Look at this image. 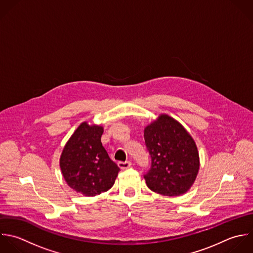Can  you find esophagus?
I'll return each instance as SVG.
<instances>
[{
	"label": "esophagus",
	"instance_id": "1",
	"mask_svg": "<svg viewBox=\"0 0 253 253\" xmlns=\"http://www.w3.org/2000/svg\"><path fill=\"white\" fill-rule=\"evenodd\" d=\"M131 162H119L118 163V167L121 169H126L128 168L131 167Z\"/></svg>",
	"mask_w": 253,
	"mask_h": 253
}]
</instances>
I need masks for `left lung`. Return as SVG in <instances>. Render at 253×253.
<instances>
[{"label":"left lung","mask_w":253,"mask_h":253,"mask_svg":"<svg viewBox=\"0 0 253 253\" xmlns=\"http://www.w3.org/2000/svg\"><path fill=\"white\" fill-rule=\"evenodd\" d=\"M151 168L144 174L148 187L162 195L178 196L194 182L199 169L195 142L173 118L161 115L144 132Z\"/></svg>","instance_id":"8db88e82"}]
</instances>
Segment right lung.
<instances>
[{"instance_id": "1", "label": "right lung", "mask_w": 253, "mask_h": 253, "mask_svg": "<svg viewBox=\"0 0 253 253\" xmlns=\"http://www.w3.org/2000/svg\"><path fill=\"white\" fill-rule=\"evenodd\" d=\"M103 129L82 123L65 146L60 167L68 185L85 196L112 187L120 170L101 144Z\"/></svg>"}]
</instances>
